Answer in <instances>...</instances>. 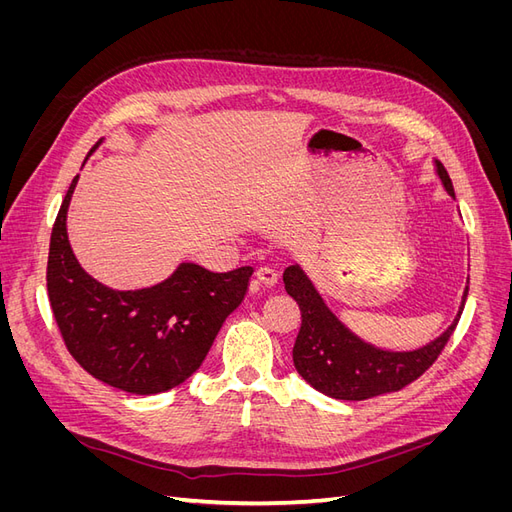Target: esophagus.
<instances>
[{"label":"esophagus","instance_id":"34e87169","mask_svg":"<svg viewBox=\"0 0 512 512\" xmlns=\"http://www.w3.org/2000/svg\"><path fill=\"white\" fill-rule=\"evenodd\" d=\"M277 280H280V275H277V271L271 269V267H260V269L256 271V282H258L260 286L273 288V286L277 284Z\"/></svg>","mask_w":512,"mask_h":512}]
</instances>
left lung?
<instances>
[{
  "label": "left lung",
  "instance_id": "obj_1",
  "mask_svg": "<svg viewBox=\"0 0 512 512\" xmlns=\"http://www.w3.org/2000/svg\"><path fill=\"white\" fill-rule=\"evenodd\" d=\"M444 190L455 198L453 181L440 160H433ZM284 286L290 297L301 307V331L292 348L294 367L305 382L316 391L333 399L363 401L384 393L404 389L438 359L442 348L451 339L468 297L463 290L459 312L440 337L416 350H384L365 342L339 320L324 303L314 282L299 265L284 271Z\"/></svg>",
  "mask_w": 512,
  "mask_h": 512
}]
</instances>
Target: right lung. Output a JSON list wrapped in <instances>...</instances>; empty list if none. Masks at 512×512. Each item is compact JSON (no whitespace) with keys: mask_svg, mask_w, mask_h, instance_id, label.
<instances>
[{"mask_svg":"<svg viewBox=\"0 0 512 512\" xmlns=\"http://www.w3.org/2000/svg\"><path fill=\"white\" fill-rule=\"evenodd\" d=\"M102 145V138L89 156ZM76 175L51 232L46 288L66 348L91 376L134 395L175 389L203 365L224 320L241 305L252 267L213 273L181 262L164 282L113 290L94 280L68 241Z\"/></svg>","mask_w":512,"mask_h":512,"instance_id":"add662e5","label":"right lung"}]
</instances>
